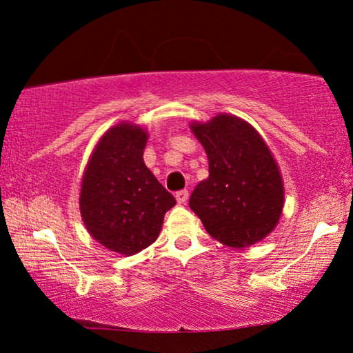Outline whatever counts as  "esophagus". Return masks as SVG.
I'll return each mask as SVG.
<instances>
[{
  "mask_svg": "<svg viewBox=\"0 0 353 353\" xmlns=\"http://www.w3.org/2000/svg\"><path fill=\"white\" fill-rule=\"evenodd\" d=\"M175 197L178 201V204H185V202L188 201V197H190V191L188 190H180L175 192Z\"/></svg>",
  "mask_w": 353,
  "mask_h": 353,
  "instance_id": "34e87169",
  "label": "esophagus"
}]
</instances>
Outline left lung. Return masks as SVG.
Instances as JSON below:
<instances>
[{
  "mask_svg": "<svg viewBox=\"0 0 353 353\" xmlns=\"http://www.w3.org/2000/svg\"><path fill=\"white\" fill-rule=\"evenodd\" d=\"M209 157V178L194 188L190 207L212 238L248 248L276 226L284 190L278 165L262 137L233 115L192 123Z\"/></svg>",
  "mask_w": 353,
  "mask_h": 353,
  "instance_id": "1",
  "label": "left lung"
}]
</instances>
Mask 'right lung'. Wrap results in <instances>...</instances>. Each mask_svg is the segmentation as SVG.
Here are the masks:
<instances>
[{
	"label": "right lung",
	"mask_w": 353,
	"mask_h": 353,
	"mask_svg": "<svg viewBox=\"0 0 353 353\" xmlns=\"http://www.w3.org/2000/svg\"><path fill=\"white\" fill-rule=\"evenodd\" d=\"M148 134L120 123L101 138L86 165L80 212L86 230L109 250L133 255L157 239L163 215L176 204L144 165Z\"/></svg>",
	"instance_id": "add662e5"
}]
</instances>
